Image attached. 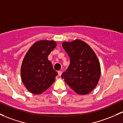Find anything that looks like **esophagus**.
I'll return each mask as SVG.
<instances>
[{"mask_svg":"<svg viewBox=\"0 0 123 123\" xmlns=\"http://www.w3.org/2000/svg\"><path fill=\"white\" fill-rule=\"evenodd\" d=\"M62 72L61 71H58V75L59 76H61L62 75Z\"/></svg>","mask_w":123,"mask_h":123,"instance_id":"1","label":"esophagus"}]
</instances>
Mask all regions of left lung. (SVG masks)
<instances>
[{"label":"left lung","mask_w":123,"mask_h":123,"mask_svg":"<svg viewBox=\"0 0 123 123\" xmlns=\"http://www.w3.org/2000/svg\"><path fill=\"white\" fill-rule=\"evenodd\" d=\"M70 58L68 68L62 74L65 82L79 94L89 93L98 85L100 65L90 47L80 40L62 44Z\"/></svg>","instance_id":"8db88e82"}]
</instances>
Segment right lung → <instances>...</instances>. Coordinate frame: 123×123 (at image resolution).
<instances>
[{
  "mask_svg": "<svg viewBox=\"0 0 123 123\" xmlns=\"http://www.w3.org/2000/svg\"><path fill=\"white\" fill-rule=\"evenodd\" d=\"M56 46L54 41H37L24 56L21 68V79L32 93H42L54 82L58 73L53 69L48 56Z\"/></svg>",
  "mask_w": 123,
  "mask_h": 123,
  "instance_id": "1",
  "label": "right lung"
}]
</instances>
